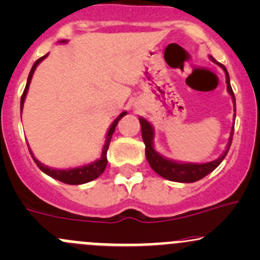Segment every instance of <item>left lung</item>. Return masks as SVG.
Masks as SVG:
<instances>
[{"label": "left lung", "instance_id": "left-lung-1", "mask_svg": "<svg viewBox=\"0 0 260 260\" xmlns=\"http://www.w3.org/2000/svg\"><path fill=\"white\" fill-rule=\"evenodd\" d=\"M210 59L212 61H215L216 64H218L219 67L224 70V73H226L227 90L228 92H230V95L232 96L233 104H235L236 106V98H235V93H233L232 87H231L230 75H228L227 69L223 67V65L216 61L212 56H210ZM139 123H141V127H142V138H143V142L145 144V156H147V160L149 162L150 167H152V169L156 174H159L161 178L168 179V180H172V181H176V182H195L200 180V179L205 178L207 174L213 172V170L221 164L222 160L224 159V156L227 155L231 144H232L233 132H235V123H233L226 150L222 153V155L219 156V158L216 159V160L204 162V164H193V162L174 161L160 155V154L154 149V144H153L154 129L152 124H150L147 119H144L143 117H139Z\"/></svg>", "mask_w": 260, "mask_h": 260}]
</instances>
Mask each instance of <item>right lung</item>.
<instances>
[{
    "instance_id": "obj_1",
    "label": "right lung",
    "mask_w": 260,
    "mask_h": 260,
    "mask_svg": "<svg viewBox=\"0 0 260 260\" xmlns=\"http://www.w3.org/2000/svg\"><path fill=\"white\" fill-rule=\"evenodd\" d=\"M62 43H65L67 41H61ZM48 55V54H47ZM47 55L42 56V58H39L38 60L34 62V65L32 67V69H30V73L29 75H28V80H27V85H25V88L23 91V93H22V98H21V111L23 110V104H24V100H25V96H27V92H28V88H29V84H30V80H32V76L34 74V70H36V68L38 67V64L41 62L43 59L45 58ZM127 115V112H122L121 115H119L117 118L113 121V123L111 124L110 129H108L107 132V136H106V142H105V145H104V149H102V153H101V158L98 159L96 161L91 162V164H87V165H82V167H79V168H73V169H65V170H60V169H53V168H49L47 167V165L42 164L41 161L38 160V159L34 158L32 150L29 149V153L30 155H32L34 162H36L37 165H38L39 169L42 170L43 173H45L47 175L51 176L53 179H56V180L64 182V184H69V185H80V184H86L88 181H92L95 180V179H98L100 175H101L102 173L105 172V169H106V165H107V150H108V145H110V142H111V138H112V135L113 132H115L117 124H118V121L122 118V117Z\"/></svg>"
}]
</instances>
